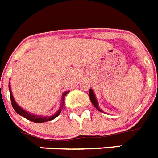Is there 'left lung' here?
<instances>
[{"label":"left lung","mask_w":158,"mask_h":158,"mask_svg":"<svg viewBox=\"0 0 158 158\" xmlns=\"http://www.w3.org/2000/svg\"><path fill=\"white\" fill-rule=\"evenodd\" d=\"M89 98H90L91 102L93 103V105L95 107L97 108L98 110H99V111L102 112V110H100V108L98 107V101L96 99V97H95V94L94 93V91L92 90V89H89Z\"/></svg>","instance_id":"left-lung-1"}]
</instances>
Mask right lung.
Instances as JSON below:
<instances>
[{
	"mask_svg": "<svg viewBox=\"0 0 158 158\" xmlns=\"http://www.w3.org/2000/svg\"><path fill=\"white\" fill-rule=\"evenodd\" d=\"M9 88H10V99H11V103H12V106H13V108L14 109V110L18 113V114H20V115H22L23 117H24V118H26L27 119H28V120L30 121H32V122H35V123H44V122H47V121H51L52 120V119H54V118H56L57 116H58L59 114H60L61 112V110H62V108H63V105H64V98L65 96H66V94H67L68 93H69V91H66V92H64V93L63 94V95H62V102H61V106L60 108V110H58V111L55 114H53V115H52V116H41V115H36V114H31V113H29V112L26 111V110H24L23 109V108H21L17 104V102H15V100H14V97H13V94H12V91H11V89H10V86H9Z\"/></svg>",
	"mask_w": 158,
	"mask_h": 158,
	"instance_id": "right-lung-1",
	"label": "right lung"
}]
</instances>
